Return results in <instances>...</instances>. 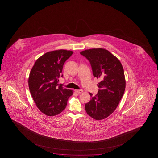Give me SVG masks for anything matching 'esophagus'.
Masks as SVG:
<instances>
[{"label": "esophagus", "instance_id": "esophagus-1", "mask_svg": "<svg viewBox=\"0 0 158 158\" xmlns=\"http://www.w3.org/2000/svg\"><path fill=\"white\" fill-rule=\"evenodd\" d=\"M75 91L78 93H82L83 91H82V89H78V90H75Z\"/></svg>", "mask_w": 158, "mask_h": 158}]
</instances>
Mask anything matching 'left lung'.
<instances>
[{
	"label": "left lung",
	"mask_w": 158,
	"mask_h": 158,
	"mask_svg": "<svg viewBox=\"0 0 158 158\" xmlns=\"http://www.w3.org/2000/svg\"><path fill=\"white\" fill-rule=\"evenodd\" d=\"M91 64L93 75L101 81L97 94L91 95L85 104L87 113L95 120L105 119L112 113L123 96L126 86L123 67L120 61L107 50L92 48L80 52Z\"/></svg>",
	"instance_id": "8db88e82"
}]
</instances>
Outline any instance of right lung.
<instances>
[{"label":"right lung","instance_id":"add662e5","mask_svg":"<svg viewBox=\"0 0 158 158\" xmlns=\"http://www.w3.org/2000/svg\"><path fill=\"white\" fill-rule=\"evenodd\" d=\"M73 52L65 50L47 52L37 59L28 78L31 94L37 107L48 116H54L65 110L73 91L59 85L63 65Z\"/></svg>","mask_w":158,"mask_h":158}]
</instances>
